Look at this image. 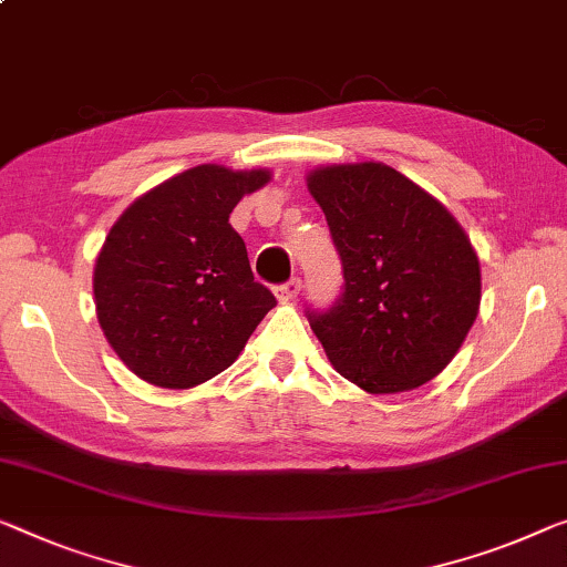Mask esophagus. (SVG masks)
Listing matches in <instances>:
<instances>
[{
  "label": "esophagus",
  "mask_w": 567,
  "mask_h": 567,
  "mask_svg": "<svg viewBox=\"0 0 567 567\" xmlns=\"http://www.w3.org/2000/svg\"><path fill=\"white\" fill-rule=\"evenodd\" d=\"M300 287H302L300 277H292L290 282H285V285H277V287H275V295H277V300H280V302H292V300L298 298V295H300Z\"/></svg>",
  "instance_id": "esophagus-1"
}]
</instances>
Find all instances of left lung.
I'll list each match as a JSON object with an SVG mask.
<instances>
[{
    "label": "left lung",
    "mask_w": 567,
    "mask_h": 567,
    "mask_svg": "<svg viewBox=\"0 0 567 567\" xmlns=\"http://www.w3.org/2000/svg\"><path fill=\"white\" fill-rule=\"evenodd\" d=\"M308 190L343 267L333 308L308 310L326 357L369 394L430 382L478 316L481 267L466 231L441 200L384 163L318 167Z\"/></svg>",
    "instance_id": "1"
}]
</instances>
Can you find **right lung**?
I'll list each match as a JSON object with an SVG mask.
<instances>
[{"mask_svg":"<svg viewBox=\"0 0 567 567\" xmlns=\"http://www.w3.org/2000/svg\"><path fill=\"white\" fill-rule=\"evenodd\" d=\"M269 171L190 167L132 203L94 269L99 326L126 369L188 390L229 369L277 306L229 216Z\"/></svg>","mask_w":567,"mask_h":567,"instance_id":"right-lung-1","label":"right lung"}]
</instances>
